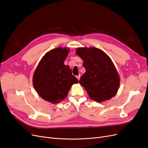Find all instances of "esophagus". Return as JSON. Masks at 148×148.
I'll return each mask as SVG.
<instances>
[{
	"instance_id": "obj_1",
	"label": "esophagus",
	"mask_w": 148,
	"mask_h": 148,
	"mask_svg": "<svg viewBox=\"0 0 148 148\" xmlns=\"http://www.w3.org/2000/svg\"><path fill=\"white\" fill-rule=\"evenodd\" d=\"M76 77L77 78V79L79 80H80V75H77V76H76Z\"/></svg>"
}]
</instances>
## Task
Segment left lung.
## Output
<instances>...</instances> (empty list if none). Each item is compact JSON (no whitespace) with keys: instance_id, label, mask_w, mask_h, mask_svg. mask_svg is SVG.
<instances>
[{"instance_id":"1","label":"left lung","mask_w":148,"mask_h":148,"mask_svg":"<svg viewBox=\"0 0 148 148\" xmlns=\"http://www.w3.org/2000/svg\"><path fill=\"white\" fill-rule=\"evenodd\" d=\"M75 53L83 60L86 72L79 83L89 97L100 103L111 99L120 86V77L112 61L104 51L95 47H80Z\"/></svg>"}]
</instances>
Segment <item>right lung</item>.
Masks as SVG:
<instances>
[{
	"label": "right lung",
	"mask_w": 148,
	"mask_h": 148,
	"mask_svg": "<svg viewBox=\"0 0 148 148\" xmlns=\"http://www.w3.org/2000/svg\"><path fill=\"white\" fill-rule=\"evenodd\" d=\"M69 49L57 47L42 57L35 70L33 84L38 95L51 103H59L68 95L71 87L79 80L71 69L64 65Z\"/></svg>",
	"instance_id": "1"
}]
</instances>
